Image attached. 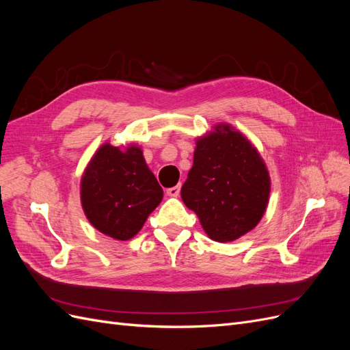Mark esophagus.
Returning <instances> with one entry per match:
<instances>
[{"label":"esophagus","instance_id":"1","mask_svg":"<svg viewBox=\"0 0 350 350\" xmlns=\"http://www.w3.org/2000/svg\"><path fill=\"white\" fill-rule=\"evenodd\" d=\"M179 193H181V185H175V187H171L166 189V194L169 197H178Z\"/></svg>","mask_w":350,"mask_h":350}]
</instances>
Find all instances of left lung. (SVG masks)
<instances>
[{"mask_svg":"<svg viewBox=\"0 0 350 350\" xmlns=\"http://www.w3.org/2000/svg\"><path fill=\"white\" fill-rule=\"evenodd\" d=\"M269 196V171L245 135L219 124L200 137L181 197L211 239L230 242L256 228Z\"/></svg>","mask_w":350,"mask_h":350,"instance_id":"obj_1","label":"left lung"}]
</instances>
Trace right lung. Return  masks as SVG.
I'll use <instances>...</instances> for the list:
<instances>
[{
	"label": "right lung",
	"instance_id": "right-lung-1",
	"mask_svg": "<svg viewBox=\"0 0 350 350\" xmlns=\"http://www.w3.org/2000/svg\"><path fill=\"white\" fill-rule=\"evenodd\" d=\"M81 206L102 234L126 241L139 234L163 198V189L146 165L140 147L103 144L81 178Z\"/></svg>",
	"mask_w": 350,
	"mask_h": 350
}]
</instances>
